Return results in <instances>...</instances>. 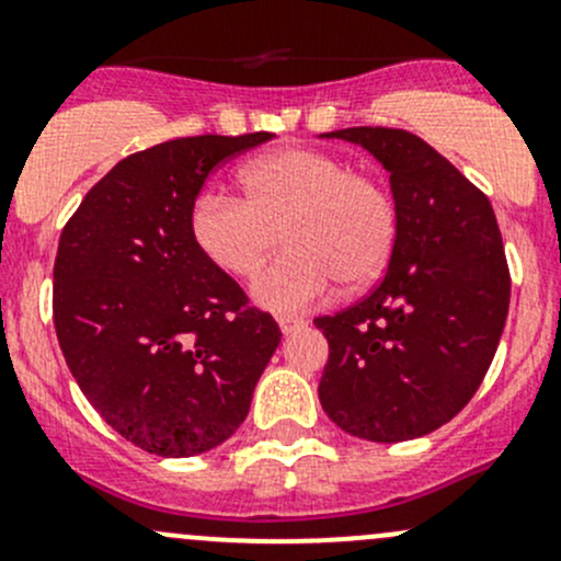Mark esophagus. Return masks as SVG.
<instances>
[{
    "mask_svg": "<svg viewBox=\"0 0 561 561\" xmlns=\"http://www.w3.org/2000/svg\"><path fill=\"white\" fill-rule=\"evenodd\" d=\"M304 325H307V320H304V317H279L282 333H296V331H301Z\"/></svg>",
    "mask_w": 561,
    "mask_h": 561,
    "instance_id": "1",
    "label": "esophagus"
}]
</instances>
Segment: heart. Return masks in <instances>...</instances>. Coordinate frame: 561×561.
Segmentation results:
<instances>
[{
	"mask_svg": "<svg viewBox=\"0 0 561 561\" xmlns=\"http://www.w3.org/2000/svg\"><path fill=\"white\" fill-rule=\"evenodd\" d=\"M244 197L206 190L195 197L190 230L201 252L236 279H252L276 244L287 252L254 282L271 312L314 307L342 282L358 290L386 271L399 211L386 181L309 146L254 157L239 173Z\"/></svg>",
	"mask_w": 561,
	"mask_h": 561,
	"instance_id": "heart-1",
	"label": "heart"
}]
</instances>
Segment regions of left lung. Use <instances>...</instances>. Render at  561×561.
<instances>
[{
    "label": "left lung",
    "mask_w": 561,
    "mask_h": 561,
    "mask_svg": "<svg viewBox=\"0 0 561 561\" xmlns=\"http://www.w3.org/2000/svg\"><path fill=\"white\" fill-rule=\"evenodd\" d=\"M390 173L399 230L380 285L336 314L320 404L339 428L404 443L456 417L483 382L511 307V268L489 197L407 129L331 133Z\"/></svg>",
    "instance_id": "8db88e82"
}]
</instances>
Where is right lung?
<instances>
[{
  "label": "right lung",
  "instance_id": "1",
  "mask_svg": "<svg viewBox=\"0 0 561 561\" xmlns=\"http://www.w3.org/2000/svg\"><path fill=\"white\" fill-rule=\"evenodd\" d=\"M274 135H195L135 151L67 219L54 325L89 404L127 443L197 456L244 423L282 331L195 244L206 179Z\"/></svg>",
  "mask_w": 561,
  "mask_h": 561
}]
</instances>
